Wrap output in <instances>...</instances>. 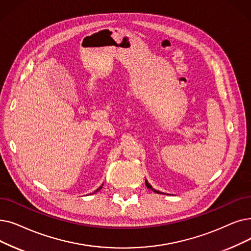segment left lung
Here are the masks:
<instances>
[{"label": "left lung", "mask_w": 251, "mask_h": 251, "mask_svg": "<svg viewBox=\"0 0 251 251\" xmlns=\"http://www.w3.org/2000/svg\"><path fill=\"white\" fill-rule=\"evenodd\" d=\"M146 186H147V188L148 189H150L151 191H152V192H155V193H157V194H164V195H169V194H166V193H163V192H160V191H157V190H155L154 188H152L151 184L149 183V181L146 179Z\"/></svg>", "instance_id": "left-lung-1"}]
</instances>
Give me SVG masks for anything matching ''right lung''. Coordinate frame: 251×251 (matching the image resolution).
I'll return each mask as SVG.
<instances>
[{"mask_svg": "<svg viewBox=\"0 0 251 251\" xmlns=\"http://www.w3.org/2000/svg\"><path fill=\"white\" fill-rule=\"evenodd\" d=\"M101 188H102V184H101V186H100V188H99V189H97V190H96V191H94V193H96V192H99V191H100V189H101Z\"/></svg>", "mask_w": 251, "mask_h": 251, "instance_id": "add662e5", "label": "right lung"}]
</instances>
